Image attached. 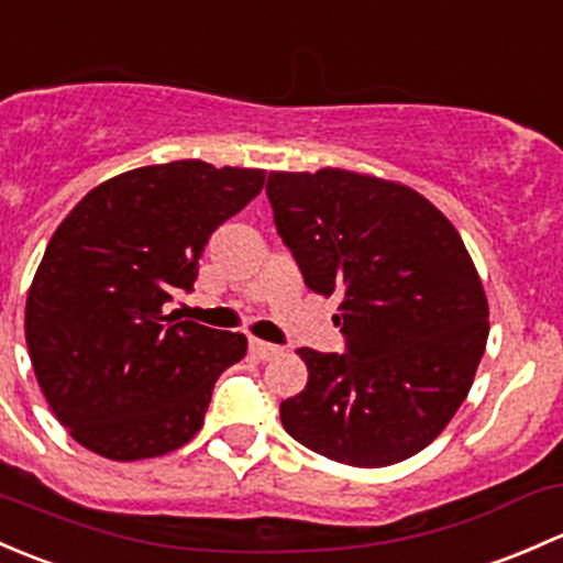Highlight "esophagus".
<instances>
[{
    "label": "esophagus",
    "mask_w": 563,
    "mask_h": 563,
    "mask_svg": "<svg viewBox=\"0 0 563 563\" xmlns=\"http://www.w3.org/2000/svg\"><path fill=\"white\" fill-rule=\"evenodd\" d=\"M251 353H253V356H256V358L266 361V358L277 356V353H280V347L272 345V342H264V340H251Z\"/></svg>",
    "instance_id": "obj_1"
}]
</instances>
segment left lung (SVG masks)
Returning a JSON list of instances; mask_svg holds the SVG:
<instances>
[{
	"label": "left lung",
	"instance_id": "1",
	"mask_svg": "<svg viewBox=\"0 0 563 563\" xmlns=\"http://www.w3.org/2000/svg\"><path fill=\"white\" fill-rule=\"evenodd\" d=\"M277 234L310 291L340 297L345 353L299 347L307 386L280 405L288 434L351 466L423 451L470 394L488 301L453 223L399 183L347 169L272 173Z\"/></svg>",
	"mask_w": 563,
	"mask_h": 563
}]
</instances>
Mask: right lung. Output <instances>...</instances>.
I'll return each mask as SVG.
<instances>
[{
  "label": "right lung",
  "mask_w": 563,
  "mask_h": 563,
  "mask_svg": "<svg viewBox=\"0 0 563 563\" xmlns=\"http://www.w3.org/2000/svg\"><path fill=\"white\" fill-rule=\"evenodd\" d=\"M264 169L173 162L110 177L51 236L26 299V345L53 416L112 461L164 455L205 423L245 334L180 321L207 240L264 188Z\"/></svg>",
  "instance_id": "add662e5"
}]
</instances>
